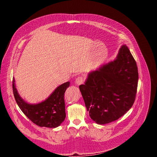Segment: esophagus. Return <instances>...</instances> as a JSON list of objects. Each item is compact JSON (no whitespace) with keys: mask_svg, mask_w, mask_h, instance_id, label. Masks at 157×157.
Returning <instances> with one entry per match:
<instances>
[{"mask_svg":"<svg viewBox=\"0 0 157 157\" xmlns=\"http://www.w3.org/2000/svg\"><path fill=\"white\" fill-rule=\"evenodd\" d=\"M84 77H83V76H79V77H78L77 78L75 79V83L77 84V85H80L82 84L84 82Z\"/></svg>","mask_w":157,"mask_h":157,"instance_id":"34e87169","label":"esophagus"}]
</instances>
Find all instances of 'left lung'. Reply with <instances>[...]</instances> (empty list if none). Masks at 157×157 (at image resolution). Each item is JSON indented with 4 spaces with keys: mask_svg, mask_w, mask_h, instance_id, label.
I'll use <instances>...</instances> for the list:
<instances>
[{
    "mask_svg": "<svg viewBox=\"0 0 157 157\" xmlns=\"http://www.w3.org/2000/svg\"><path fill=\"white\" fill-rule=\"evenodd\" d=\"M137 82L136 61L122 45L115 60L90 73L79 86L90 118L105 124L124 115L135 101Z\"/></svg>",
    "mask_w": 157,
    "mask_h": 157,
    "instance_id": "8db88e82",
    "label": "left lung"
}]
</instances>
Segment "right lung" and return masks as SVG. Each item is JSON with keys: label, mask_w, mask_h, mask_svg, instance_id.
<instances>
[{"label": "right lung", "mask_w": 157, "mask_h": 157, "mask_svg": "<svg viewBox=\"0 0 157 157\" xmlns=\"http://www.w3.org/2000/svg\"><path fill=\"white\" fill-rule=\"evenodd\" d=\"M70 82L63 83L57 88L45 101L38 104H29L20 96L12 80V88L16 101L22 112L34 124L40 127L56 128L65 118L64 94Z\"/></svg>", "instance_id": "1"}]
</instances>
